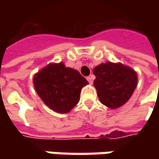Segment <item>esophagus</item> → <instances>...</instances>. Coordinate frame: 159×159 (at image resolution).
<instances>
[{"label": "esophagus", "mask_w": 159, "mask_h": 159, "mask_svg": "<svg viewBox=\"0 0 159 159\" xmlns=\"http://www.w3.org/2000/svg\"><path fill=\"white\" fill-rule=\"evenodd\" d=\"M87 80H88V81L89 82V84H93V77L92 76H89V77H87Z\"/></svg>", "instance_id": "34e87169"}]
</instances>
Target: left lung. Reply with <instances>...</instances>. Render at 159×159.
Instances as JSON below:
<instances>
[{"label":"left lung","instance_id":"left-lung-1","mask_svg":"<svg viewBox=\"0 0 159 159\" xmlns=\"http://www.w3.org/2000/svg\"><path fill=\"white\" fill-rule=\"evenodd\" d=\"M93 73L99 100L110 109L124 105L137 87L136 71L121 63H102L95 66Z\"/></svg>","mask_w":159,"mask_h":159}]
</instances>
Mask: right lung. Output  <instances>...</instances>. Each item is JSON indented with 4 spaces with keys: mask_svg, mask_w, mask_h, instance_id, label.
Segmentation results:
<instances>
[{
    "mask_svg": "<svg viewBox=\"0 0 159 159\" xmlns=\"http://www.w3.org/2000/svg\"><path fill=\"white\" fill-rule=\"evenodd\" d=\"M88 80L64 63H50L34 74V86L48 108L57 113H68L80 101V91Z\"/></svg>",
    "mask_w": 159,
    "mask_h": 159,
    "instance_id": "add662e5",
    "label": "right lung"
}]
</instances>
